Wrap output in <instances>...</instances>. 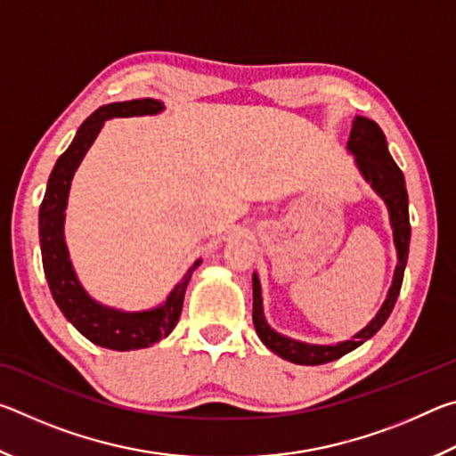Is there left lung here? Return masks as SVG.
<instances>
[{"label":"left lung","instance_id":"8db88e82","mask_svg":"<svg viewBox=\"0 0 456 456\" xmlns=\"http://www.w3.org/2000/svg\"><path fill=\"white\" fill-rule=\"evenodd\" d=\"M348 149L356 154V163L362 175H364V179L372 184L374 191L386 200V205H388L390 223L392 231H395V243L398 251L395 281H392L388 297H386L380 312H378L376 318L370 322L360 334L348 339V342L336 346H312L285 338L267 326V322L264 318V305H261L259 280L257 275H253V323H256L257 336L269 350L275 352L277 356L293 362V364H328V362H334L346 356L348 352L356 350L358 346L364 344L366 339L372 338L376 331L384 326L388 315L395 310L400 288H403L404 267L408 261V245H411V221H408V192L404 184V175L396 167L395 160H392L388 146H386L384 133L374 120L356 117L350 133Z\"/></svg>","mask_w":456,"mask_h":456}]
</instances>
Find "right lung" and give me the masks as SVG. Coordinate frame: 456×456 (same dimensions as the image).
I'll return each mask as SVG.
<instances>
[{"label":"right lung","mask_w":456,"mask_h":456,"mask_svg":"<svg viewBox=\"0 0 456 456\" xmlns=\"http://www.w3.org/2000/svg\"><path fill=\"white\" fill-rule=\"evenodd\" d=\"M163 110V104L154 98L144 100H128V102H114L98 108L90 117L82 122L78 134L68 146L53 165V171L48 179L44 200L40 205V247H42V264L44 273L48 280L53 302L58 304L66 320L88 338L92 344L102 346L108 350H138L149 348L151 344L159 342L160 338L171 334L176 322L181 318L184 289L199 261L184 273L183 281L171 291L167 302L151 312L125 314L112 307H104L96 304L82 285L76 280L68 249L64 243V211L68 191L74 171L78 168L84 154L94 142L104 122L114 117H141V114H157Z\"/></svg>","instance_id":"right-lung-1"}]
</instances>
